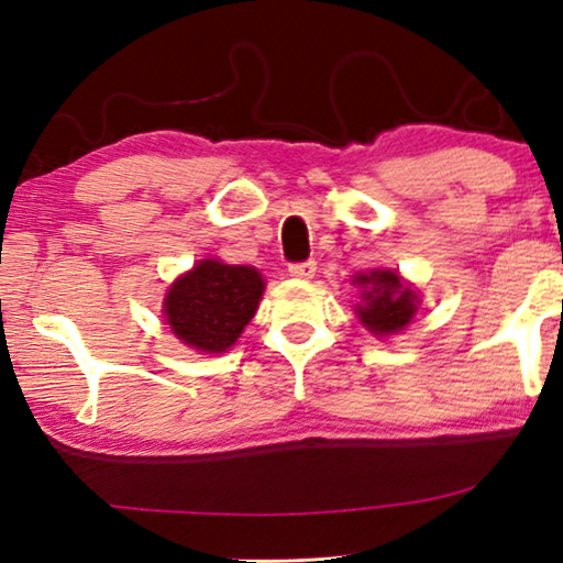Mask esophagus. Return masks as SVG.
<instances>
[{
    "mask_svg": "<svg viewBox=\"0 0 563 563\" xmlns=\"http://www.w3.org/2000/svg\"><path fill=\"white\" fill-rule=\"evenodd\" d=\"M314 272H318V264H314V261H302V264H291L289 266V276H291V279H299V282H310Z\"/></svg>",
    "mask_w": 563,
    "mask_h": 563,
    "instance_id": "obj_1",
    "label": "esophagus"
}]
</instances>
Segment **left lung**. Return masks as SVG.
<instances>
[{
	"mask_svg": "<svg viewBox=\"0 0 563 563\" xmlns=\"http://www.w3.org/2000/svg\"><path fill=\"white\" fill-rule=\"evenodd\" d=\"M353 284L361 287V305L356 314L374 335H395L410 325L418 312L420 297L410 284L389 268H374L368 274H356Z\"/></svg>",
	"mask_w": 563,
	"mask_h": 563,
	"instance_id": "left-lung-1",
	"label": "left lung"
}]
</instances>
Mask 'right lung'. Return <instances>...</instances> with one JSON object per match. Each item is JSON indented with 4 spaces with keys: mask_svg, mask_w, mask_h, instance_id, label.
<instances>
[{
    "mask_svg": "<svg viewBox=\"0 0 563 563\" xmlns=\"http://www.w3.org/2000/svg\"><path fill=\"white\" fill-rule=\"evenodd\" d=\"M264 276L253 266L205 258L181 274L166 291V325L184 345L222 353L241 338L258 310Z\"/></svg>",
    "mask_w": 563,
    "mask_h": 563,
    "instance_id": "obj_1",
    "label": "right lung"
}]
</instances>
